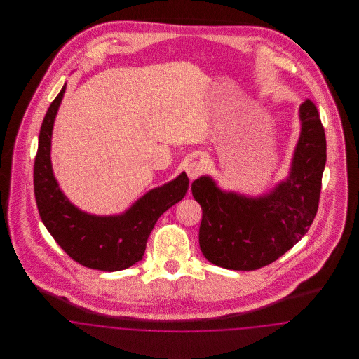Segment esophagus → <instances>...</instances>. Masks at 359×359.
I'll return each mask as SVG.
<instances>
[{
    "label": "esophagus",
    "instance_id": "1",
    "mask_svg": "<svg viewBox=\"0 0 359 359\" xmlns=\"http://www.w3.org/2000/svg\"><path fill=\"white\" fill-rule=\"evenodd\" d=\"M186 172H187L188 177H189L191 180H194V179H196V177H199V176L202 175L203 165H202L201 161L192 160V161L188 164Z\"/></svg>",
    "mask_w": 359,
    "mask_h": 359
}]
</instances>
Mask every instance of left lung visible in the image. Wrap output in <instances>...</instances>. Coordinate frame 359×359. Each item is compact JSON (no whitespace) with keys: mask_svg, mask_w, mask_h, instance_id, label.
<instances>
[{"mask_svg":"<svg viewBox=\"0 0 359 359\" xmlns=\"http://www.w3.org/2000/svg\"><path fill=\"white\" fill-rule=\"evenodd\" d=\"M302 135L287 182L246 199L226 194L210 177L191 184L202 205L199 245L203 256L231 271H256L274 262L306 236L318 212L325 171V133L311 100L300 106Z\"/></svg>","mask_w":359,"mask_h":359,"instance_id":"1","label":"left lung"}]
</instances>
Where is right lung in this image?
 <instances>
[{
  "label": "right lung",
  "mask_w": 359,
  "mask_h": 359,
  "mask_svg": "<svg viewBox=\"0 0 359 359\" xmlns=\"http://www.w3.org/2000/svg\"><path fill=\"white\" fill-rule=\"evenodd\" d=\"M65 91L66 85L48 107L39 135L34 167L37 210L53 239L74 261L90 269L122 271L142 258L154 223L184 198L187 175L183 172L171 183L152 189L120 217L100 218L81 212L57 187L50 158L53 120Z\"/></svg>",
  "instance_id": "add662e5"
}]
</instances>
